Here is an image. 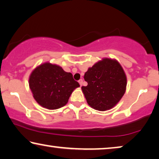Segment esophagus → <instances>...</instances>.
I'll list each match as a JSON object with an SVG mask.
<instances>
[{"label": "esophagus", "mask_w": 159, "mask_h": 159, "mask_svg": "<svg viewBox=\"0 0 159 159\" xmlns=\"http://www.w3.org/2000/svg\"><path fill=\"white\" fill-rule=\"evenodd\" d=\"M79 83L80 84V86H82V85H83V79H80V80H79Z\"/></svg>", "instance_id": "esophagus-1"}]
</instances>
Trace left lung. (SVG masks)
<instances>
[{"mask_svg": "<svg viewBox=\"0 0 159 159\" xmlns=\"http://www.w3.org/2000/svg\"><path fill=\"white\" fill-rule=\"evenodd\" d=\"M87 86H82L88 104L100 111L111 109L124 95L127 78L116 60L103 59L85 73Z\"/></svg>", "mask_w": 159, "mask_h": 159, "instance_id": "1", "label": "left lung"}]
</instances>
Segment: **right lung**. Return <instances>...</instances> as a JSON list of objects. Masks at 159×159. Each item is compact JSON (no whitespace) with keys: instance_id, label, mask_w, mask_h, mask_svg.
I'll return each instance as SVG.
<instances>
[{"instance_id":"add662e5","label":"right lung","mask_w":159,"mask_h":159,"mask_svg":"<svg viewBox=\"0 0 159 159\" xmlns=\"http://www.w3.org/2000/svg\"><path fill=\"white\" fill-rule=\"evenodd\" d=\"M29 85L35 100L49 110L64 106L74 90L80 86L70 73L49 63L40 65L32 72Z\"/></svg>"}]
</instances>
